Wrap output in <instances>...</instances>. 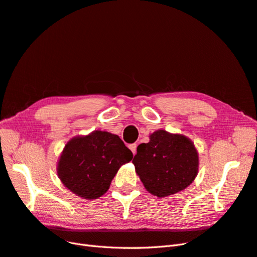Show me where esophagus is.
Listing matches in <instances>:
<instances>
[{
	"label": "esophagus",
	"mask_w": 257,
	"mask_h": 257,
	"mask_svg": "<svg viewBox=\"0 0 257 257\" xmlns=\"http://www.w3.org/2000/svg\"><path fill=\"white\" fill-rule=\"evenodd\" d=\"M129 149L131 150V152H133L134 155H136V153H137V144H136V143L130 144V145H129Z\"/></svg>",
	"instance_id": "34e87169"
}]
</instances>
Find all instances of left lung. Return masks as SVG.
Segmentation results:
<instances>
[{"label":"left lung","mask_w":257,"mask_h":257,"mask_svg":"<svg viewBox=\"0 0 257 257\" xmlns=\"http://www.w3.org/2000/svg\"><path fill=\"white\" fill-rule=\"evenodd\" d=\"M133 163L145 189L158 198L184 190L197 177L199 155L186 136L158 129L137 148Z\"/></svg>","instance_id":"left-lung-1"}]
</instances>
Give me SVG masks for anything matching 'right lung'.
Masks as SVG:
<instances>
[{
  "instance_id": "obj_1",
  "label": "right lung",
  "mask_w": 257,
  "mask_h": 257,
  "mask_svg": "<svg viewBox=\"0 0 257 257\" xmlns=\"http://www.w3.org/2000/svg\"><path fill=\"white\" fill-rule=\"evenodd\" d=\"M133 156L118 136L94 130L65 144L58 160V178L76 196L97 199L107 192L117 171Z\"/></svg>"
}]
</instances>
